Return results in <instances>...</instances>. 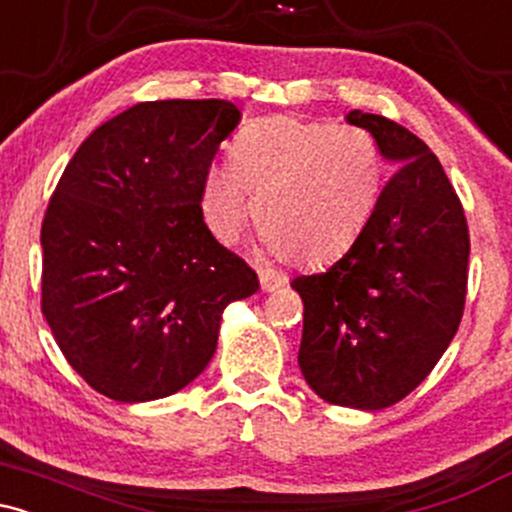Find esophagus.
Returning a JSON list of instances; mask_svg holds the SVG:
<instances>
[{"label":"esophagus","instance_id":"obj_1","mask_svg":"<svg viewBox=\"0 0 512 512\" xmlns=\"http://www.w3.org/2000/svg\"><path fill=\"white\" fill-rule=\"evenodd\" d=\"M260 286L262 291L272 293L284 286V279H281V274H276L274 269H260Z\"/></svg>","mask_w":512,"mask_h":512}]
</instances>
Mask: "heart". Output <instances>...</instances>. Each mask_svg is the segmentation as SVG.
Returning a JSON list of instances; mask_svg holds the SVG:
<instances>
[{
    "instance_id": "1",
    "label": "heart",
    "mask_w": 512,
    "mask_h": 512,
    "mask_svg": "<svg viewBox=\"0 0 512 512\" xmlns=\"http://www.w3.org/2000/svg\"><path fill=\"white\" fill-rule=\"evenodd\" d=\"M383 163L358 127L267 117L238 134L231 168H214L202 192L209 231L231 243L248 214L269 250L291 262L322 264L344 255L370 219Z\"/></svg>"
}]
</instances>
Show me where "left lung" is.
<instances>
[{"instance_id": "1", "label": "left lung", "mask_w": 512, "mask_h": 512, "mask_svg": "<svg viewBox=\"0 0 512 512\" xmlns=\"http://www.w3.org/2000/svg\"><path fill=\"white\" fill-rule=\"evenodd\" d=\"M397 170L361 236L330 269L296 276L298 366L325 402L385 409L416 390L460 327L469 231L443 166L407 127L351 110Z\"/></svg>"}]
</instances>
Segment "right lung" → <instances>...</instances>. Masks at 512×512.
<instances>
[{
  "instance_id": "obj_1",
  "label": "right lung",
  "mask_w": 512,
  "mask_h": 512,
  "mask_svg": "<svg viewBox=\"0 0 512 512\" xmlns=\"http://www.w3.org/2000/svg\"><path fill=\"white\" fill-rule=\"evenodd\" d=\"M238 122L219 98L137 103L88 134L50 197L40 308L69 366L115 402L190 385L223 308L260 289L202 214L211 161Z\"/></svg>"
}]
</instances>
